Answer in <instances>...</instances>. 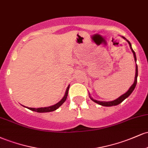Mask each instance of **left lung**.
<instances>
[{
	"mask_svg": "<svg viewBox=\"0 0 148 148\" xmlns=\"http://www.w3.org/2000/svg\"><path fill=\"white\" fill-rule=\"evenodd\" d=\"M123 38H125V37H123ZM127 41L129 43V45H130L131 50H132V51L133 52L134 59H135V61H136V56L135 52H134V51L132 48V45H131V43L130 42V41H128V40H127ZM137 77H138V66H137V64H136V66L135 81H134V83L133 84V85H132V86H131L130 89H129V90L127 91L126 93H125V94L123 95L120 96V97L118 98V99H117L114 100V101H97V100L93 99L90 96V99L92 100L93 101H95V103H98V104H99V105H101V106H116V105H118L119 103L123 102L124 100L126 99V98L130 96L131 94H132V92L134 91V88H136V84H137Z\"/></svg>",
	"mask_w": 148,
	"mask_h": 148,
	"instance_id": "8db88e82",
	"label": "left lung"
}]
</instances>
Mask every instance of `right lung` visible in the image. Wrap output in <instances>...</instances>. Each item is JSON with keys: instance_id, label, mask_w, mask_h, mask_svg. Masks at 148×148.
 I'll use <instances>...</instances> for the list:
<instances>
[{"instance_id": "1", "label": "right lung", "mask_w": 148, "mask_h": 148, "mask_svg": "<svg viewBox=\"0 0 148 148\" xmlns=\"http://www.w3.org/2000/svg\"><path fill=\"white\" fill-rule=\"evenodd\" d=\"M69 88V86H68L67 88V90H66V92H65V95H64V97L62 98V99H61L58 103H57L56 104L53 105V106H51L45 107V108H28V107H27V108L31 110V111L38 112V113H47V112H51V111H55V110H56L57 108H58L59 107H60L61 105H62V103H63L64 101H66V99H67V95H68Z\"/></svg>"}]
</instances>
